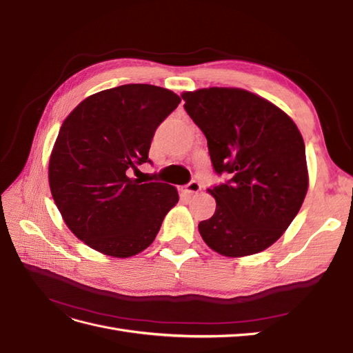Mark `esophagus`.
Segmentation results:
<instances>
[{"instance_id": "esophagus-1", "label": "esophagus", "mask_w": 353, "mask_h": 353, "mask_svg": "<svg viewBox=\"0 0 353 353\" xmlns=\"http://www.w3.org/2000/svg\"><path fill=\"white\" fill-rule=\"evenodd\" d=\"M201 190V185H200V183H197V181H191V183H188L187 185H185V193H188V194H197L199 191Z\"/></svg>"}]
</instances>
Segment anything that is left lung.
Segmentation results:
<instances>
[{"label": "left lung", "mask_w": 353, "mask_h": 353, "mask_svg": "<svg viewBox=\"0 0 353 353\" xmlns=\"http://www.w3.org/2000/svg\"><path fill=\"white\" fill-rule=\"evenodd\" d=\"M181 97L206 137L215 172L231 175L225 184L208 188L216 209L199 223L203 241L228 258L268 249L307 193L301 131L280 108L241 88H201Z\"/></svg>", "instance_id": "left-lung-1"}]
</instances>
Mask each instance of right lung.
Instances as JSON below:
<instances>
[{
  "instance_id": "add662e5",
  "label": "right lung",
  "mask_w": 353,
  "mask_h": 353,
  "mask_svg": "<svg viewBox=\"0 0 353 353\" xmlns=\"http://www.w3.org/2000/svg\"><path fill=\"white\" fill-rule=\"evenodd\" d=\"M181 99L148 83L104 90L63 122L48 163L51 196L69 230L91 249L130 258L150 245L178 191L130 178L148 160L156 128Z\"/></svg>"
}]
</instances>
